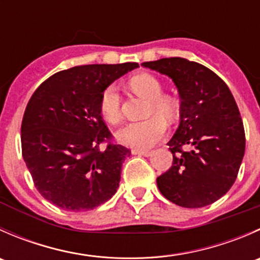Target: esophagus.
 I'll return each mask as SVG.
<instances>
[{
    "label": "esophagus",
    "mask_w": 260,
    "mask_h": 260,
    "mask_svg": "<svg viewBox=\"0 0 260 260\" xmlns=\"http://www.w3.org/2000/svg\"><path fill=\"white\" fill-rule=\"evenodd\" d=\"M152 152L149 151H141V149H132V154H138V156H145V157H148L151 156Z\"/></svg>",
    "instance_id": "esophagus-1"
}]
</instances>
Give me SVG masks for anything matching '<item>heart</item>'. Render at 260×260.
Instances as JSON below:
<instances>
[{"mask_svg": "<svg viewBox=\"0 0 260 260\" xmlns=\"http://www.w3.org/2000/svg\"><path fill=\"white\" fill-rule=\"evenodd\" d=\"M131 86L140 95L145 96L149 101L148 112L151 115L157 113L165 118L175 117V103L172 99L162 95L164 86L161 81L153 75L141 74L131 80ZM101 114L108 123L115 124L122 119V109H120V94L117 86L109 85L103 90L99 101ZM167 124L161 117L148 118L142 122H132L123 125L117 131L115 138L122 145L135 149H148L153 147L165 136Z\"/></svg>", "mask_w": 260, "mask_h": 260, "instance_id": "heart-1", "label": "heart"}]
</instances>
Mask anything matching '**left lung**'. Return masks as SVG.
<instances>
[{
  "label": "left lung",
  "instance_id": "left-lung-1",
  "mask_svg": "<svg viewBox=\"0 0 260 260\" xmlns=\"http://www.w3.org/2000/svg\"><path fill=\"white\" fill-rule=\"evenodd\" d=\"M141 65L171 78L181 99L180 124L167 143L174 162L157 177L158 190L182 208L210 205L235 182L245 151L234 96L222 79L199 62L165 57Z\"/></svg>",
  "mask_w": 260,
  "mask_h": 260
}]
</instances>
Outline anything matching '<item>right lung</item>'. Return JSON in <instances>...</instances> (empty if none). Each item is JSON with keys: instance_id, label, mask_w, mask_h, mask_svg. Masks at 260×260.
<instances>
[{"instance_id": "obj_1", "label": "right lung", "mask_w": 260, "mask_h": 260, "mask_svg": "<svg viewBox=\"0 0 260 260\" xmlns=\"http://www.w3.org/2000/svg\"><path fill=\"white\" fill-rule=\"evenodd\" d=\"M137 62L70 68L46 79L26 107L21 124L22 157L44 199L68 211L98 208L117 192L131 151L109 143L101 95Z\"/></svg>"}]
</instances>
